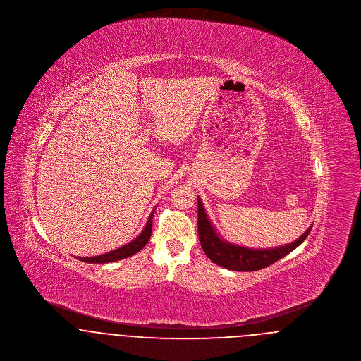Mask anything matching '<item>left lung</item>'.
<instances>
[{
	"label": "left lung",
	"mask_w": 361,
	"mask_h": 361,
	"mask_svg": "<svg viewBox=\"0 0 361 361\" xmlns=\"http://www.w3.org/2000/svg\"><path fill=\"white\" fill-rule=\"evenodd\" d=\"M311 227L291 243L274 249H249L224 240L207 216L202 200L197 197V231L207 257L219 267L238 272H253L269 267L277 259L287 256L307 238Z\"/></svg>",
	"instance_id": "obj_1"
}]
</instances>
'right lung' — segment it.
Returning a JSON list of instances; mask_svg holds the SVG:
<instances>
[{
  "mask_svg": "<svg viewBox=\"0 0 361 361\" xmlns=\"http://www.w3.org/2000/svg\"><path fill=\"white\" fill-rule=\"evenodd\" d=\"M154 209L152 211L147 224L145 226V228L142 230V233L137 235L135 240L128 242L127 245H123L119 249H115L112 252H108L105 255H100V256H94V257H77L80 261L84 262H90V264H105V262H114V261H119L123 258L131 257L139 250L143 249V246L150 240L152 235V224H153V215H154Z\"/></svg>",
  "mask_w": 361,
  "mask_h": 361,
  "instance_id": "1",
  "label": "right lung"
}]
</instances>
